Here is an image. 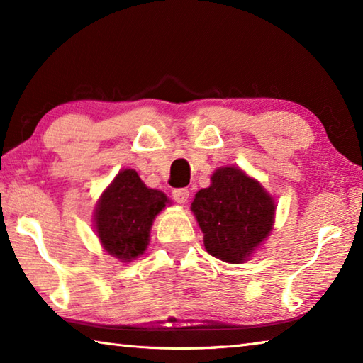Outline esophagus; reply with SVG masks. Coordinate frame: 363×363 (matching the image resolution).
<instances>
[{
	"instance_id": "34e87169",
	"label": "esophagus",
	"mask_w": 363,
	"mask_h": 363,
	"mask_svg": "<svg viewBox=\"0 0 363 363\" xmlns=\"http://www.w3.org/2000/svg\"><path fill=\"white\" fill-rule=\"evenodd\" d=\"M173 199L177 201V203H186V201L189 200V190L187 189H174Z\"/></svg>"
}]
</instances>
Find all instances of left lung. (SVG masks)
Masks as SVG:
<instances>
[{
    "mask_svg": "<svg viewBox=\"0 0 363 363\" xmlns=\"http://www.w3.org/2000/svg\"><path fill=\"white\" fill-rule=\"evenodd\" d=\"M195 214L208 253L230 264L250 259L274 225L275 201L259 182L240 168L224 167L211 186L195 194Z\"/></svg>",
    "mask_w": 363,
    "mask_h": 363,
    "instance_id": "8db88e82",
    "label": "left lung"
}]
</instances>
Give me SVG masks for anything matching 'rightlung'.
<instances>
[{"instance_id":"add662e5","label":"right lung","mask_w":363,"mask_h":363,"mask_svg":"<svg viewBox=\"0 0 363 363\" xmlns=\"http://www.w3.org/2000/svg\"><path fill=\"white\" fill-rule=\"evenodd\" d=\"M162 190L149 189L134 169H123L104 190L94 213V227L104 250L121 262L144 253L157 214L168 203Z\"/></svg>"}]
</instances>
